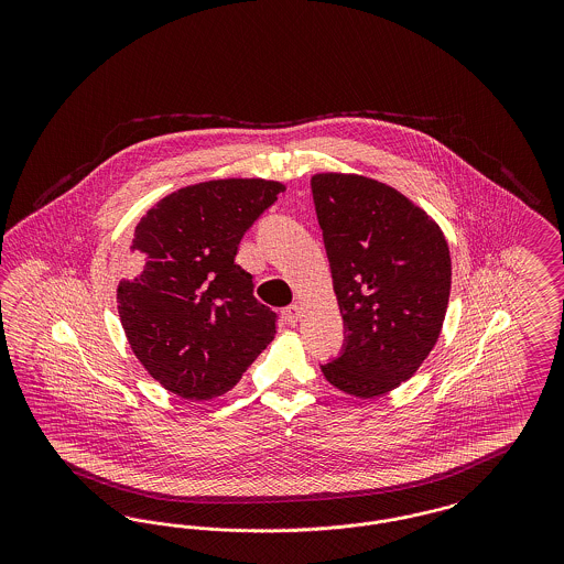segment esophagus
I'll return each mask as SVG.
<instances>
[{"instance_id":"34e87169","label":"esophagus","mask_w":564,"mask_h":564,"mask_svg":"<svg viewBox=\"0 0 564 564\" xmlns=\"http://www.w3.org/2000/svg\"><path fill=\"white\" fill-rule=\"evenodd\" d=\"M283 319L290 323V325H295V323L300 322V306L292 304V306L283 308Z\"/></svg>"}]
</instances>
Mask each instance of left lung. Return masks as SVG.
Returning a JSON list of instances; mask_svg holds the SVG:
<instances>
[{"instance_id":"8db88e82","label":"left lung","mask_w":564,"mask_h":564,"mask_svg":"<svg viewBox=\"0 0 564 564\" xmlns=\"http://www.w3.org/2000/svg\"><path fill=\"white\" fill-rule=\"evenodd\" d=\"M311 188L347 327L343 355L322 372L349 395L378 398L414 375L440 338L453 279L448 242L382 182L317 173Z\"/></svg>"}]
</instances>
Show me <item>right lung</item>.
<instances>
[{"instance_id": "1", "label": "right lung", "mask_w": 564, "mask_h": 564, "mask_svg": "<svg viewBox=\"0 0 564 564\" xmlns=\"http://www.w3.org/2000/svg\"><path fill=\"white\" fill-rule=\"evenodd\" d=\"M281 192L260 177L212 180L164 196L137 224L139 267L118 283V313L137 359L166 391L219 398L272 343L276 313L235 258Z\"/></svg>"}]
</instances>
